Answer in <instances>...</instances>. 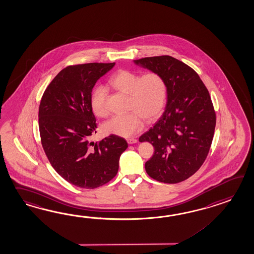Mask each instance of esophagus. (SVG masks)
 Masks as SVG:
<instances>
[{
	"label": "esophagus",
	"mask_w": 254,
	"mask_h": 254,
	"mask_svg": "<svg viewBox=\"0 0 254 254\" xmlns=\"http://www.w3.org/2000/svg\"><path fill=\"white\" fill-rule=\"evenodd\" d=\"M138 142L136 139H133V138H130V139H128L127 140V142L129 143V144H133V143H136V142Z\"/></svg>",
	"instance_id": "esophagus-1"
}]
</instances>
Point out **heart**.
I'll return each mask as SVG.
<instances>
[{"label":"heart","instance_id":"b5f03b06","mask_svg":"<svg viewBox=\"0 0 254 254\" xmlns=\"http://www.w3.org/2000/svg\"><path fill=\"white\" fill-rule=\"evenodd\" d=\"M109 83L113 89L129 96L126 115H116L105 123L103 129L108 134L129 138L135 135L143 127V118L152 122L164 111L167 99V85L158 72L150 71L140 74L130 70H119L112 75ZM108 91L98 86L91 93L90 103L95 115L105 117Z\"/></svg>","mask_w":254,"mask_h":254}]
</instances>
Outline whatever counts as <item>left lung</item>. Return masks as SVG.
Instances as JSON below:
<instances>
[{
	"mask_svg": "<svg viewBox=\"0 0 254 254\" xmlns=\"http://www.w3.org/2000/svg\"><path fill=\"white\" fill-rule=\"evenodd\" d=\"M133 62L158 72L167 85L165 112L139 138L154 148L146 173L162 183L182 182L200 168L211 146L216 113L208 90L193 68L170 56Z\"/></svg>",
	"mask_w": 254,
	"mask_h": 254,
	"instance_id": "left-lung-1",
	"label": "left lung"
}]
</instances>
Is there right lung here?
Returning <instances> with one entry per match:
<instances>
[{"label": "right lung", "instance_id": "right-lung-1", "mask_svg": "<svg viewBox=\"0 0 254 254\" xmlns=\"http://www.w3.org/2000/svg\"><path fill=\"white\" fill-rule=\"evenodd\" d=\"M114 65L66 66L42 97L38 112L42 146L59 176L77 188L93 189L110 182L128 147L124 138L113 134L100 142L88 139L97 129L90 103L92 89Z\"/></svg>", "mask_w": 254, "mask_h": 254}]
</instances>
